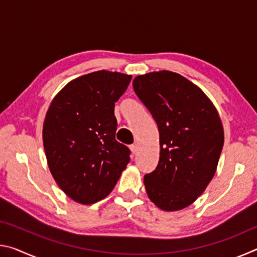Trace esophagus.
<instances>
[{
  "mask_svg": "<svg viewBox=\"0 0 257 257\" xmlns=\"http://www.w3.org/2000/svg\"><path fill=\"white\" fill-rule=\"evenodd\" d=\"M130 150H132V152L134 154H136L137 153V151H138V145L137 144H133V145H130Z\"/></svg>",
  "mask_w": 257,
  "mask_h": 257,
  "instance_id": "obj_1",
  "label": "esophagus"
}]
</instances>
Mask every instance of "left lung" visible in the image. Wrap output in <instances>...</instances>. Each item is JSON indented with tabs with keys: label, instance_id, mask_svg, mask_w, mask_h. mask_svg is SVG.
Instances as JSON below:
<instances>
[{
	"label": "left lung",
	"instance_id": "8db88e82",
	"mask_svg": "<svg viewBox=\"0 0 257 257\" xmlns=\"http://www.w3.org/2000/svg\"><path fill=\"white\" fill-rule=\"evenodd\" d=\"M160 133V161L145 175L149 198L163 211L193 204L214 177L224 143L220 115L211 99L179 73L162 70L133 82Z\"/></svg>",
	"mask_w": 257,
	"mask_h": 257
}]
</instances>
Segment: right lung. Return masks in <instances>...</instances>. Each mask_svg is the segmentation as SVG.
<instances>
[{
    "mask_svg": "<svg viewBox=\"0 0 257 257\" xmlns=\"http://www.w3.org/2000/svg\"><path fill=\"white\" fill-rule=\"evenodd\" d=\"M132 80L106 70L78 77L55 95L43 124L50 171L68 197L85 205L105 198L130 161L115 139L114 103Z\"/></svg>",
    "mask_w": 257,
    "mask_h": 257,
    "instance_id": "1",
    "label": "right lung"
}]
</instances>
